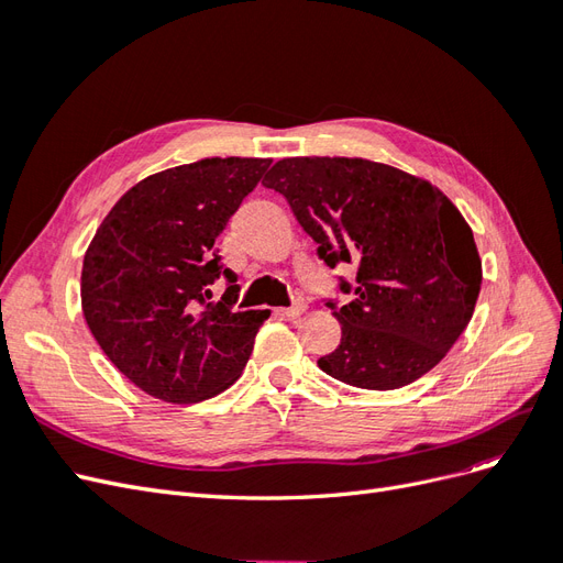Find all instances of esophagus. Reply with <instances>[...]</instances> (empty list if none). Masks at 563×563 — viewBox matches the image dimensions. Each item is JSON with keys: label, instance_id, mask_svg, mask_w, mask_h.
<instances>
[{"label": "esophagus", "instance_id": "obj_1", "mask_svg": "<svg viewBox=\"0 0 563 563\" xmlns=\"http://www.w3.org/2000/svg\"><path fill=\"white\" fill-rule=\"evenodd\" d=\"M302 312H305V302H302V300H296V302L291 305V308H284V310H282V314H284L288 321H296Z\"/></svg>", "mask_w": 563, "mask_h": 563}]
</instances>
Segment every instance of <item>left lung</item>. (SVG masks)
I'll list each match as a JSON object with an SVG mask.
<instances>
[{"mask_svg":"<svg viewBox=\"0 0 563 563\" xmlns=\"http://www.w3.org/2000/svg\"><path fill=\"white\" fill-rule=\"evenodd\" d=\"M327 267L354 265L321 298L340 321V345L317 364L364 389H397L434 368L472 319L482 261L470 225L434 185L395 166L347 157H294L269 168Z\"/></svg>","mask_w":563,"mask_h":563,"instance_id":"left-lung-1","label":"left lung"}]
</instances>
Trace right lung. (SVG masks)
Listing matches in <instances>:
<instances>
[{
	"mask_svg": "<svg viewBox=\"0 0 563 563\" xmlns=\"http://www.w3.org/2000/svg\"><path fill=\"white\" fill-rule=\"evenodd\" d=\"M269 159L211 157L141 180L100 223L81 310L108 360L147 395L195 404L228 389L269 312H236L240 284L216 240ZM227 291L212 300V284Z\"/></svg>",
	"mask_w": 563,
	"mask_h": 563,
	"instance_id": "1",
	"label": "right lung"
}]
</instances>
